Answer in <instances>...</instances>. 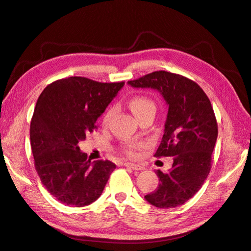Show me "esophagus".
Here are the masks:
<instances>
[{
  "instance_id": "34e87169",
  "label": "esophagus",
  "mask_w": 251,
  "mask_h": 251,
  "mask_svg": "<svg viewBox=\"0 0 251 251\" xmlns=\"http://www.w3.org/2000/svg\"><path fill=\"white\" fill-rule=\"evenodd\" d=\"M125 166H126V168H130V169H132V170H134V171H140V170H143V169H144L143 166L138 165V164H135V163H131V162L125 163Z\"/></svg>"
}]
</instances>
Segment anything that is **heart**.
Listing matches in <instances>:
<instances>
[{
  "label": "heart",
  "mask_w": 251,
  "mask_h": 251,
  "mask_svg": "<svg viewBox=\"0 0 251 251\" xmlns=\"http://www.w3.org/2000/svg\"><path fill=\"white\" fill-rule=\"evenodd\" d=\"M130 107L133 111V114L135 116L142 114L143 111L150 109V108H153L155 109V105L154 103L151 101V100L146 98V97H135L132 99V101L130 102ZM111 116H113V110H108L106 114H105L104 118H103V125L106 126L108 125V122L111 118ZM142 147L141 144L135 143V142H129L125 145L124 147V151L126 155H129V157L134 158L137 155V150Z\"/></svg>",
  "instance_id": "heart-1"
}]
</instances>
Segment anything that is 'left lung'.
<instances>
[{"instance_id":"8db88e82","label":"left lung","mask_w":251,"mask_h":251,"mask_svg":"<svg viewBox=\"0 0 251 251\" xmlns=\"http://www.w3.org/2000/svg\"><path fill=\"white\" fill-rule=\"evenodd\" d=\"M127 85L157 90L169 107L164 134L154 155L173 157L174 162L169 173L155 171L159 186L145 199L159 208L182 205L201 189L211 168L218 126L209 99L197 82L165 71Z\"/></svg>"}]
</instances>
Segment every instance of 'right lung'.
<instances>
[{
    "instance_id": "1",
    "label": "right lung",
    "mask_w": 251,
    "mask_h": 251,
    "mask_svg": "<svg viewBox=\"0 0 251 251\" xmlns=\"http://www.w3.org/2000/svg\"><path fill=\"white\" fill-rule=\"evenodd\" d=\"M124 85L75 76L50 83L38 98L31 148L42 183L59 202L82 207L101 197L116 164L91 162L78 143L96 129L98 118Z\"/></svg>"
}]
</instances>
